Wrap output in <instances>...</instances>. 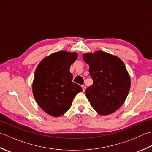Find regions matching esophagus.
<instances>
[{
	"mask_svg": "<svg viewBox=\"0 0 152 152\" xmlns=\"http://www.w3.org/2000/svg\"><path fill=\"white\" fill-rule=\"evenodd\" d=\"M82 90L84 92L86 91V86H82Z\"/></svg>",
	"mask_w": 152,
	"mask_h": 152,
	"instance_id": "34e87169",
	"label": "esophagus"
}]
</instances>
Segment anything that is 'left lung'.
Masks as SVG:
<instances>
[{
    "instance_id": "1",
    "label": "left lung",
    "mask_w": 152,
    "mask_h": 152,
    "mask_svg": "<svg viewBox=\"0 0 152 152\" xmlns=\"http://www.w3.org/2000/svg\"><path fill=\"white\" fill-rule=\"evenodd\" d=\"M89 66L93 83L86 95L98 114L106 115L124 104L131 88V79L124 62L117 56L102 51L83 55Z\"/></svg>"
}]
</instances>
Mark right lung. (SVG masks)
I'll list each match as a JSON object with an SVG mask.
<instances>
[{
    "mask_svg": "<svg viewBox=\"0 0 152 152\" xmlns=\"http://www.w3.org/2000/svg\"><path fill=\"white\" fill-rule=\"evenodd\" d=\"M78 53L61 51L45 57L34 72L33 93L38 106L53 117L63 115L82 87L72 82L70 66Z\"/></svg>",
    "mask_w": 152,
    "mask_h": 152,
    "instance_id": "right-lung-1",
    "label": "right lung"
}]
</instances>
